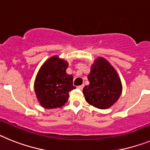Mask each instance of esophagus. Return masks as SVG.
Masks as SVG:
<instances>
[{
  "instance_id": "obj_1",
  "label": "esophagus",
  "mask_w": 150,
  "mask_h": 150,
  "mask_svg": "<svg viewBox=\"0 0 150 150\" xmlns=\"http://www.w3.org/2000/svg\"><path fill=\"white\" fill-rule=\"evenodd\" d=\"M83 88H84V84H82V85H79V86H78V87H77V88H78V89H79V90H82Z\"/></svg>"
}]
</instances>
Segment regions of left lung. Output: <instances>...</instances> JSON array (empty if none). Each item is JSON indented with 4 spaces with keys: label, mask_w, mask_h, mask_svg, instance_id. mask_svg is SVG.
<instances>
[{
    "label": "left lung",
    "mask_w": 150,
    "mask_h": 150,
    "mask_svg": "<svg viewBox=\"0 0 150 150\" xmlns=\"http://www.w3.org/2000/svg\"><path fill=\"white\" fill-rule=\"evenodd\" d=\"M88 79L90 84L84 87L83 93L86 101L94 107L108 109L122 94V81L117 71L103 57L94 61Z\"/></svg>",
    "instance_id": "obj_1"
}]
</instances>
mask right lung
<instances>
[{"label":"right lung","mask_w":150,"mask_h":150,"mask_svg":"<svg viewBox=\"0 0 150 150\" xmlns=\"http://www.w3.org/2000/svg\"><path fill=\"white\" fill-rule=\"evenodd\" d=\"M68 62L53 56L42 65L35 81V91L41 106L45 109L62 107L69 93L75 89L73 77L66 73Z\"/></svg>","instance_id":"1"}]
</instances>
